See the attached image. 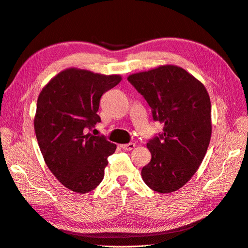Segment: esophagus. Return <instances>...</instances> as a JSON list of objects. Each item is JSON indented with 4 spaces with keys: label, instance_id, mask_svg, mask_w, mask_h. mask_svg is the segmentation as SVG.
<instances>
[{
    "label": "esophagus",
    "instance_id": "34e87169",
    "mask_svg": "<svg viewBox=\"0 0 248 248\" xmlns=\"http://www.w3.org/2000/svg\"><path fill=\"white\" fill-rule=\"evenodd\" d=\"M136 144L135 143H127V144H124V145H121V148L125 150V151H131L135 148Z\"/></svg>",
    "mask_w": 248,
    "mask_h": 248
}]
</instances>
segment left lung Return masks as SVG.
I'll return each instance as SVG.
<instances>
[{
	"label": "left lung",
	"mask_w": 248,
	"mask_h": 248,
	"mask_svg": "<svg viewBox=\"0 0 248 248\" xmlns=\"http://www.w3.org/2000/svg\"><path fill=\"white\" fill-rule=\"evenodd\" d=\"M147 101L163 131L147 143L151 160L145 184L158 193L184 186L202 162L212 136V105L205 87L181 67L163 65L127 78Z\"/></svg>",
	"instance_id": "obj_1"
}]
</instances>
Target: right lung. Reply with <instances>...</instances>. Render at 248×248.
I'll return each mask as SVG.
<instances>
[{
	"label": "right lung",
	"instance_id": "right-lung-1",
	"mask_svg": "<svg viewBox=\"0 0 248 248\" xmlns=\"http://www.w3.org/2000/svg\"><path fill=\"white\" fill-rule=\"evenodd\" d=\"M121 80L117 75L69 68L53 78L38 98L33 124L45 162L77 193H88L102 182L107 158L116 149L105 136L89 131L101 122V97Z\"/></svg>",
	"mask_w": 248,
	"mask_h": 248
}]
</instances>
